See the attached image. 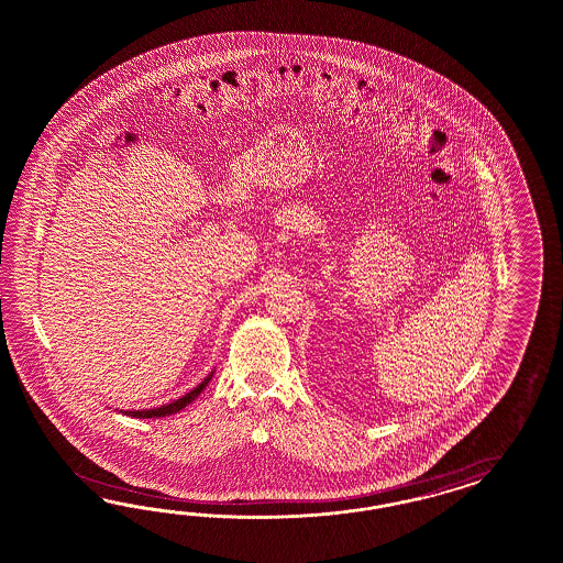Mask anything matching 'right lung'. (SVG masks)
Here are the masks:
<instances>
[{
  "label": "right lung",
  "instance_id": "obj_1",
  "mask_svg": "<svg viewBox=\"0 0 563 563\" xmlns=\"http://www.w3.org/2000/svg\"><path fill=\"white\" fill-rule=\"evenodd\" d=\"M212 375H214V372H210V374L206 375L205 379H202L194 390H189V393L184 394L181 398H177V400H173V402H167V405H163V407L140 410H120L121 415H128V417H136V419H158V417H169V415H175V412L186 409L189 402H194L200 394L205 393L208 382L212 379Z\"/></svg>",
  "mask_w": 563,
  "mask_h": 563
}]
</instances>
